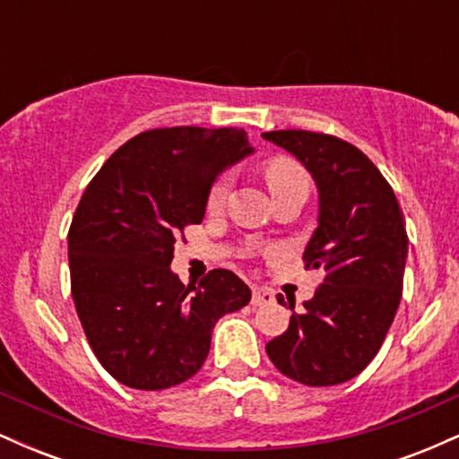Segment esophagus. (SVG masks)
Here are the masks:
<instances>
[{
    "instance_id": "esophagus-1",
    "label": "esophagus",
    "mask_w": 459,
    "mask_h": 459,
    "mask_svg": "<svg viewBox=\"0 0 459 459\" xmlns=\"http://www.w3.org/2000/svg\"><path fill=\"white\" fill-rule=\"evenodd\" d=\"M273 299H276V298H273L272 289H267V287H255V289H252V304H255V307L272 304Z\"/></svg>"
}]
</instances>
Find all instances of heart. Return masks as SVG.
Segmentation results:
<instances>
[{
  "instance_id": "obj_1",
  "label": "heart",
  "mask_w": 459,
  "mask_h": 459,
  "mask_svg": "<svg viewBox=\"0 0 459 459\" xmlns=\"http://www.w3.org/2000/svg\"><path fill=\"white\" fill-rule=\"evenodd\" d=\"M265 181L267 186H270V192L276 194L281 192V189L307 183V175H304V170L298 166V163L289 160H273L265 166ZM224 196H226V178H220V181L212 187V192H209V207L212 209L220 207Z\"/></svg>"
}]
</instances>
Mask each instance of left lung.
I'll list each match as a JSON object with an SVG mask.
<instances>
[{
    "mask_svg": "<svg viewBox=\"0 0 459 459\" xmlns=\"http://www.w3.org/2000/svg\"><path fill=\"white\" fill-rule=\"evenodd\" d=\"M263 138L291 152L317 186V229L304 261L324 272L287 332L265 345L267 356L307 386L343 384L376 358L399 308L408 259L403 213L382 172L350 142L302 129Z\"/></svg>",
    "mask_w": 459,
    "mask_h": 459,
    "instance_id": "left-lung-1",
    "label": "left lung"
}]
</instances>
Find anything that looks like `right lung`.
Instances as JSON below:
<instances>
[{
    "label": "right lung",
    "instance_id": "obj_1",
    "mask_svg": "<svg viewBox=\"0 0 459 459\" xmlns=\"http://www.w3.org/2000/svg\"><path fill=\"white\" fill-rule=\"evenodd\" d=\"M252 152L244 129L144 131L79 200L68 230L73 299L94 356L125 386L163 391L189 380L218 319L250 302L233 272L186 287L170 263L183 229L203 222L218 177Z\"/></svg>",
    "mask_w": 459,
    "mask_h": 459
}]
</instances>
